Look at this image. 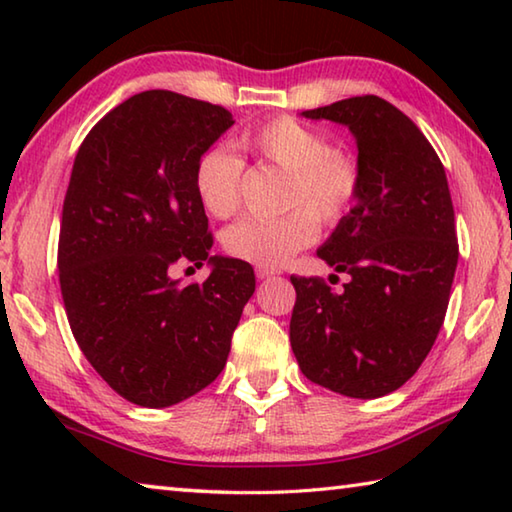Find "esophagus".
<instances>
[{
    "label": "esophagus",
    "mask_w": 512,
    "mask_h": 512,
    "mask_svg": "<svg viewBox=\"0 0 512 512\" xmlns=\"http://www.w3.org/2000/svg\"><path fill=\"white\" fill-rule=\"evenodd\" d=\"M280 271H277V268H268V266H257V277L259 280H268V277H273V275H277Z\"/></svg>",
    "instance_id": "34e87169"
}]
</instances>
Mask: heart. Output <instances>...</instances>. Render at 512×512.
Wrapping results in <instances>:
<instances>
[{
    "label": "heart",
    "mask_w": 512,
    "mask_h": 512,
    "mask_svg": "<svg viewBox=\"0 0 512 512\" xmlns=\"http://www.w3.org/2000/svg\"><path fill=\"white\" fill-rule=\"evenodd\" d=\"M259 160L289 173L284 205L273 219L248 216L223 232L225 253L241 262L277 268L311 246L318 219L336 223L350 210L361 187V171L348 151L332 149L327 137L291 117L266 121L244 137ZM246 164L228 146H210L194 167V189L207 214L228 219L239 210Z\"/></svg>",
    "instance_id": "obj_1"
}]
</instances>
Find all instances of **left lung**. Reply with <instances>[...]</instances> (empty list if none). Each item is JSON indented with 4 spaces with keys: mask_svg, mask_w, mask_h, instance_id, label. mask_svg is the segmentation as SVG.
I'll list each match as a JSON object with an SVG mask.
<instances>
[{
    "mask_svg": "<svg viewBox=\"0 0 512 512\" xmlns=\"http://www.w3.org/2000/svg\"><path fill=\"white\" fill-rule=\"evenodd\" d=\"M302 117L350 128L361 187L316 253L348 275L343 291L291 275V350L314 384L375 400L415 375L443 327L458 264L445 167L420 128L375 94Z\"/></svg>",
    "mask_w": 512,
    "mask_h": 512,
    "instance_id": "obj_1",
    "label": "left lung"
}]
</instances>
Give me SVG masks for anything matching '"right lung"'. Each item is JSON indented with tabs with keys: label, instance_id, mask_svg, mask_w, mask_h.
Segmentation results:
<instances>
[{
	"label": "right lung",
	"instance_id": "add662e5",
	"mask_svg": "<svg viewBox=\"0 0 512 512\" xmlns=\"http://www.w3.org/2000/svg\"><path fill=\"white\" fill-rule=\"evenodd\" d=\"M235 124L225 108L146 90L97 121L74 158L58 239L69 327L124 400L164 409L203 391L228 361L255 291L248 262L210 255L194 167ZM178 261L213 266L180 285Z\"/></svg>",
	"mask_w": 512,
	"mask_h": 512
}]
</instances>
